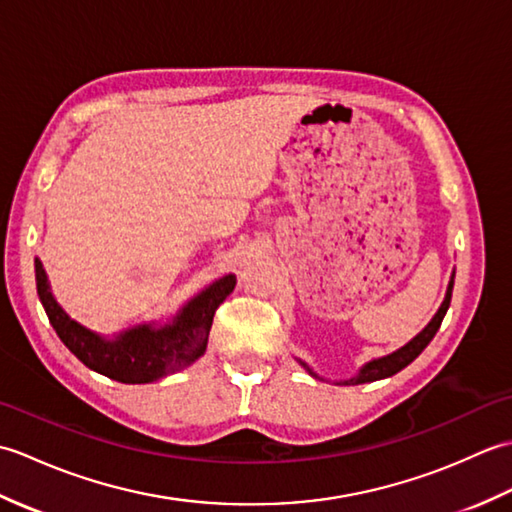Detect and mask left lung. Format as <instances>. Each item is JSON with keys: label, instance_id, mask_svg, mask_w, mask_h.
Segmentation results:
<instances>
[{"label": "left lung", "instance_id": "8db88e82", "mask_svg": "<svg viewBox=\"0 0 512 512\" xmlns=\"http://www.w3.org/2000/svg\"><path fill=\"white\" fill-rule=\"evenodd\" d=\"M453 277H455V275H451L447 295H444V301H442L440 310L436 312V317H433V319L429 321L427 328H424L418 336H413V339H411L407 345H402L400 350L391 352V354H387V356H383V358H374V361L365 363L361 369H358L356 376L347 378V380H341L339 385H363V383H374V380H380V378H389V376L398 374L400 369H405V367L413 361V358H418V354L424 350V347H427V345L431 343L433 336H436V332L440 330V323H442V319H444V314H447V310H449L451 292H453ZM299 363L308 369L310 376L319 378V374H314L306 363H303V361H299Z\"/></svg>", "mask_w": 512, "mask_h": 512}]
</instances>
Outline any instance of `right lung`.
<instances>
[{
    "label": "right lung",
    "mask_w": 512,
    "mask_h": 512,
    "mask_svg": "<svg viewBox=\"0 0 512 512\" xmlns=\"http://www.w3.org/2000/svg\"><path fill=\"white\" fill-rule=\"evenodd\" d=\"M35 277L43 310L63 345L85 367L125 385L154 383L198 361L206 352L217 306L235 288V275H226L184 303L171 321L162 325L143 323L114 339H103L101 334L83 328L63 312L52 297L48 275L39 259H35Z\"/></svg>",
    "instance_id": "1"
}]
</instances>
